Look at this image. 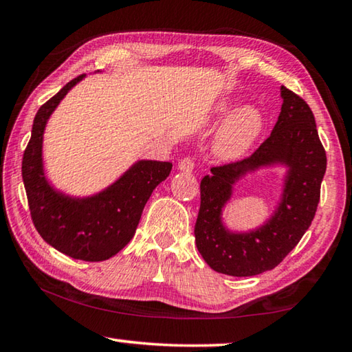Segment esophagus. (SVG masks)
Listing matches in <instances>:
<instances>
[{"mask_svg": "<svg viewBox=\"0 0 352 352\" xmlns=\"http://www.w3.org/2000/svg\"><path fill=\"white\" fill-rule=\"evenodd\" d=\"M195 168V163L192 158H183L180 163H178V169L183 172H192Z\"/></svg>", "mask_w": 352, "mask_h": 352, "instance_id": "34e87169", "label": "esophagus"}]
</instances>
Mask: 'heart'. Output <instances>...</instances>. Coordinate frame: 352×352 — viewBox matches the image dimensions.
I'll list each match as a JSON object with an SVG mask.
<instances>
[{
  "label": "heart",
  "instance_id": "b5f03b06",
  "mask_svg": "<svg viewBox=\"0 0 352 352\" xmlns=\"http://www.w3.org/2000/svg\"><path fill=\"white\" fill-rule=\"evenodd\" d=\"M219 110L226 113L230 110V105H220ZM261 126V113L254 107L247 105L234 111L219 133L216 142V152L219 157L228 160L241 157L258 136Z\"/></svg>",
  "mask_w": 352,
  "mask_h": 352
}]
</instances>
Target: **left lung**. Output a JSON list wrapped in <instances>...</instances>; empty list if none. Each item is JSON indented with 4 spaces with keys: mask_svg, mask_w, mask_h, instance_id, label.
<instances>
[{
    "mask_svg": "<svg viewBox=\"0 0 352 352\" xmlns=\"http://www.w3.org/2000/svg\"><path fill=\"white\" fill-rule=\"evenodd\" d=\"M281 96V113L269 138L250 157L214 166L211 174L200 182L195 243L206 264L223 275L253 276L275 269L296 247L317 212L326 151L306 100L284 85ZM272 162H285L291 168L276 216L253 234L225 232L219 223V211L229 198L230 184L247 170Z\"/></svg>",
    "mask_w": 352,
    "mask_h": 352,
    "instance_id": "obj_1",
    "label": "left lung"
}]
</instances>
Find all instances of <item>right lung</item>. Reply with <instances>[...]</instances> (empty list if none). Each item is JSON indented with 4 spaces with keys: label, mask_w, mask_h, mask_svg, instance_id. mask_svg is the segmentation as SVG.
Instances as JSON below:
<instances>
[{
    "label": "right lung",
    "mask_w": 352,
    "mask_h": 352,
    "mask_svg": "<svg viewBox=\"0 0 352 352\" xmlns=\"http://www.w3.org/2000/svg\"><path fill=\"white\" fill-rule=\"evenodd\" d=\"M82 77L69 80L38 109L31 140L23 153L21 174L38 234L71 258L99 262L121 252L132 239L144 205L153 189L170 174L172 163H136L109 189L90 199H69L56 192L46 183L41 168L43 130L51 113Z\"/></svg>",
    "instance_id": "add662e5"
}]
</instances>
